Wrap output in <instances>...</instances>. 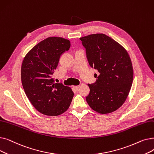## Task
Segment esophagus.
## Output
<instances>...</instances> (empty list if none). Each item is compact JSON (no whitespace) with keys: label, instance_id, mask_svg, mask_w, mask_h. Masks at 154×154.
<instances>
[{"label":"esophagus","instance_id":"obj_1","mask_svg":"<svg viewBox=\"0 0 154 154\" xmlns=\"http://www.w3.org/2000/svg\"><path fill=\"white\" fill-rule=\"evenodd\" d=\"M74 88H75V89L76 91H78L79 87H80V86H79V85H77V86H74Z\"/></svg>","mask_w":154,"mask_h":154}]
</instances>
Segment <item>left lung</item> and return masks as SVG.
<instances>
[{
  "instance_id": "left-lung-1",
  "label": "left lung",
  "mask_w": 154,
  "mask_h": 154,
  "mask_svg": "<svg viewBox=\"0 0 154 154\" xmlns=\"http://www.w3.org/2000/svg\"><path fill=\"white\" fill-rule=\"evenodd\" d=\"M89 66L97 70L93 84H88L87 102L94 110L108 114L125 101L133 81L132 62L125 48L103 34L80 38Z\"/></svg>"
}]
</instances>
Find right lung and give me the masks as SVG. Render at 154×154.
<instances>
[{"label":"right lung","mask_w":154,"mask_h":154,"mask_svg":"<svg viewBox=\"0 0 154 154\" xmlns=\"http://www.w3.org/2000/svg\"><path fill=\"white\" fill-rule=\"evenodd\" d=\"M70 47L67 39L48 37L32 48L22 62L23 90L32 106L44 115L63 114L69 109L74 97L70 87L61 82L55 83L52 78L61 55Z\"/></svg>","instance_id":"obj_1"}]
</instances>
